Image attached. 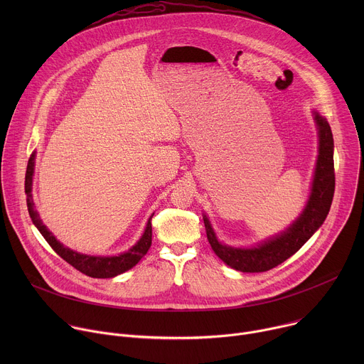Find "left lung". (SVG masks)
Instances as JSON below:
<instances>
[{
    "label": "left lung",
    "instance_id": "left-lung-1",
    "mask_svg": "<svg viewBox=\"0 0 364 364\" xmlns=\"http://www.w3.org/2000/svg\"><path fill=\"white\" fill-rule=\"evenodd\" d=\"M314 121L318 129V159L313 186H311V193L302 213L287 230L253 247H233L219 242L209 219L205 215L203 216L207 239L212 249L230 268L240 272L269 271L298 252L324 223L330 212L336 187L333 159L334 139L327 119L316 111Z\"/></svg>",
    "mask_w": 364,
    "mask_h": 364
}]
</instances>
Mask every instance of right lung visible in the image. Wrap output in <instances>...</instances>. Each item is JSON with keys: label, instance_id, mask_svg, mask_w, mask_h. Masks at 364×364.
Instances as JSON below:
<instances>
[{"label": "right lung", "instance_id": "add662e5", "mask_svg": "<svg viewBox=\"0 0 364 364\" xmlns=\"http://www.w3.org/2000/svg\"><path fill=\"white\" fill-rule=\"evenodd\" d=\"M34 159L36 154H33L26 173V194H27V207H28V215L34 223V226L38 229V232L43 235V237L47 240V243L51 246L60 257H63L68 264H70L73 268L80 271L82 274L90 277V278H114L117 275L124 274L125 271L134 268L144 255H146L151 240H152V226L151 219H148L146 228L141 236V239L127 252L118 255V256H90L83 255L76 250H72L66 246H63L55 236L51 233L40 220V216L37 210L34 209V201L31 194V186H33V173H34Z\"/></svg>", "mask_w": 364, "mask_h": 364}]
</instances>
